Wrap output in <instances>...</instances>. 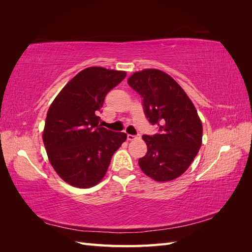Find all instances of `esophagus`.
I'll list each match as a JSON object with an SVG mask.
<instances>
[{
  "mask_svg": "<svg viewBox=\"0 0 252 252\" xmlns=\"http://www.w3.org/2000/svg\"><path fill=\"white\" fill-rule=\"evenodd\" d=\"M141 135L138 134V135H132V134H127V140L128 141H133V140H136V139H140Z\"/></svg>",
  "mask_w": 252,
  "mask_h": 252,
  "instance_id": "obj_1",
  "label": "esophagus"
}]
</instances>
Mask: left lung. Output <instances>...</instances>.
I'll return each mask as SVG.
<instances>
[{
	"label": "left lung",
	"instance_id": "obj_1",
	"mask_svg": "<svg viewBox=\"0 0 252 252\" xmlns=\"http://www.w3.org/2000/svg\"><path fill=\"white\" fill-rule=\"evenodd\" d=\"M128 84L143 98L149 123L158 132L144 134L147 154L139 158L142 171L157 182L184 173L202 145L203 126L193 103L169 74L158 69L134 72Z\"/></svg>",
	"mask_w": 252,
	"mask_h": 252
}]
</instances>
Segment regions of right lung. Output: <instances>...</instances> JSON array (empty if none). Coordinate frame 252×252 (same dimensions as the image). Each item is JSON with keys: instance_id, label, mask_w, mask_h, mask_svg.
I'll list each match as a JSON object with an SVG mask.
<instances>
[{"instance_id": "add662e5", "label": "right lung", "mask_w": 252, "mask_h": 252, "mask_svg": "<svg viewBox=\"0 0 252 252\" xmlns=\"http://www.w3.org/2000/svg\"><path fill=\"white\" fill-rule=\"evenodd\" d=\"M125 71L88 67L60 91L50 105L43 131L49 162L60 178L78 188L96 185L127 135L98 124L105 96Z\"/></svg>"}]
</instances>
